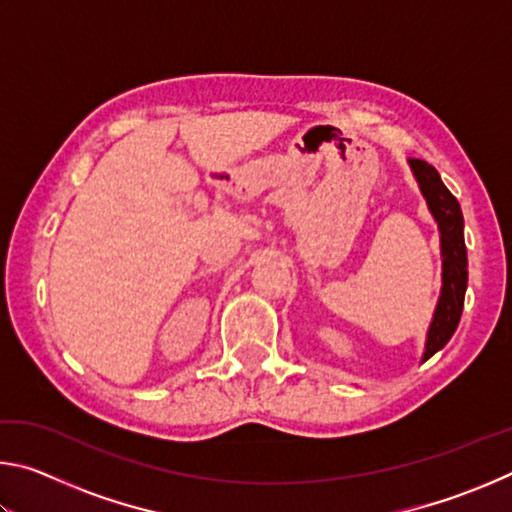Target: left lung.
<instances>
[{"mask_svg": "<svg viewBox=\"0 0 512 512\" xmlns=\"http://www.w3.org/2000/svg\"><path fill=\"white\" fill-rule=\"evenodd\" d=\"M415 183L427 201L433 221L440 232V257H443V287L433 309V318L424 341L422 363L443 350L456 332L463 314L467 289V250L463 239V212L452 192L443 185L440 173L424 160H409Z\"/></svg>", "mask_w": 512, "mask_h": 512, "instance_id": "8db88e82", "label": "left lung"}]
</instances>
